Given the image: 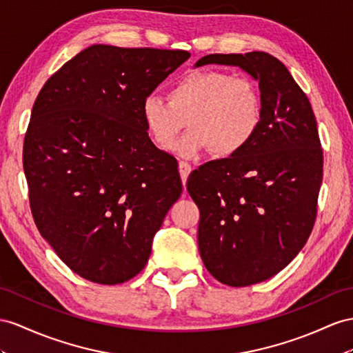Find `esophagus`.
<instances>
[{"instance_id": "34e87169", "label": "esophagus", "mask_w": 353, "mask_h": 353, "mask_svg": "<svg viewBox=\"0 0 353 353\" xmlns=\"http://www.w3.org/2000/svg\"><path fill=\"white\" fill-rule=\"evenodd\" d=\"M179 171H180V177H182V182H183V185H185L186 180H188V176L191 174L192 167H191V164H188V162L180 161V162H179Z\"/></svg>"}]
</instances>
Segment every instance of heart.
<instances>
[{
    "label": "heart",
    "instance_id": "b5f03b06",
    "mask_svg": "<svg viewBox=\"0 0 353 353\" xmlns=\"http://www.w3.org/2000/svg\"><path fill=\"white\" fill-rule=\"evenodd\" d=\"M141 116L152 140L168 149L188 126L192 128L176 144L179 155L192 158L210 150L228 158L245 150L259 132L264 101L255 80L222 70H196L179 77L168 99L148 95Z\"/></svg>",
    "mask_w": 353,
    "mask_h": 353
}]
</instances>
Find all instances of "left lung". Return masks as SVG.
Returning a JSON list of instances; mask_svg holds the SVG:
<instances>
[{"label":"left lung","instance_id":"obj_1","mask_svg":"<svg viewBox=\"0 0 353 353\" xmlns=\"http://www.w3.org/2000/svg\"><path fill=\"white\" fill-rule=\"evenodd\" d=\"M237 65L256 79L264 101L259 132L237 155L188 177L200 209L198 249L221 283L240 288L273 277L298 255L318 213L323 152L309 98L265 52L213 53L196 62Z\"/></svg>","mask_w":353,"mask_h":353}]
</instances>
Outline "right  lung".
<instances>
[{
    "label": "right lung",
    "mask_w": 353,
    "mask_h": 353,
    "mask_svg": "<svg viewBox=\"0 0 353 353\" xmlns=\"http://www.w3.org/2000/svg\"><path fill=\"white\" fill-rule=\"evenodd\" d=\"M189 57L94 44L35 99L23 141L32 218L65 265L90 282L137 276L182 194L177 161L149 139L141 104Z\"/></svg>",
    "instance_id": "add662e5"
}]
</instances>
